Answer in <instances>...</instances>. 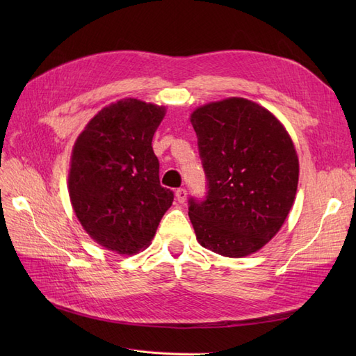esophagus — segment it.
Wrapping results in <instances>:
<instances>
[{
	"label": "esophagus",
	"instance_id": "34e87169",
	"mask_svg": "<svg viewBox=\"0 0 356 356\" xmlns=\"http://www.w3.org/2000/svg\"><path fill=\"white\" fill-rule=\"evenodd\" d=\"M175 196H177V200H178L179 203H184L186 199H187V190H186V188H178V190L175 191Z\"/></svg>",
	"mask_w": 356,
	"mask_h": 356
}]
</instances>
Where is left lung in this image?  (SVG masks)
Here are the masks:
<instances>
[{
	"mask_svg": "<svg viewBox=\"0 0 356 356\" xmlns=\"http://www.w3.org/2000/svg\"><path fill=\"white\" fill-rule=\"evenodd\" d=\"M207 196L188 199L203 248L239 258L282 227L298 184V159L281 122L243 98L203 105L191 114Z\"/></svg>",
	"mask_w": 356,
	"mask_h": 356,
	"instance_id": "8db88e82",
	"label": "left lung"
}]
</instances>
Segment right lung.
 <instances>
[{
  "instance_id": "obj_1",
  "label": "right lung",
  "mask_w": 356,
  "mask_h": 356,
  "mask_svg": "<svg viewBox=\"0 0 356 356\" xmlns=\"http://www.w3.org/2000/svg\"><path fill=\"white\" fill-rule=\"evenodd\" d=\"M165 108L138 99L105 106L77 138L68 178L75 215L99 245L136 254L174 202L161 187L152 141Z\"/></svg>"
}]
</instances>
